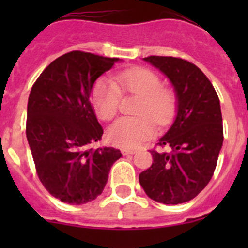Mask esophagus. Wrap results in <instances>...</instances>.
<instances>
[{
  "instance_id": "1",
  "label": "esophagus",
  "mask_w": 248,
  "mask_h": 248,
  "mask_svg": "<svg viewBox=\"0 0 248 248\" xmlns=\"http://www.w3.org/2000/svg\"><path fill=\"white\" fill-rule=\"evenodd\" d=\"M137 150L135 149H129V148H123L122 149V154L123 155H130V154H135Z\"/></svg>"
}]
</instances>
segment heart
<instances>
[{"instance_id":"1","label":"heart","mask_w":248,"mask_h":248,"mask_svg":"<svg viewBox=\"0 0 248 248\" xmlns=\"http://www.w3.org/2000/svg\"><path fill=\"white\" fill-rule=\"evenodd\" d=\"M120 91L139 95L135 108L137 117L118 119L109 128L108 137L114 145L135 148L155 134V123L165 125L172 119L176 108L175 95L170 89L161 87V79L148 68L137 67L114 76V80L102 78L92 91L94 110L103 120L115 117Z\"/></svg>"}]
</instances>
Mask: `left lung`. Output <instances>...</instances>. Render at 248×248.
<instances>
[{"mask_svg":"<svg viewBox=\"0 0 248 248\" xmlns=\"http://www.w3.org/2000/svg\"><path fill=\"white\" fill-rule=\"evenodd\" d=\"M144 61L171 82L176 117L157 143L171 153L151 150L154 161L139 183L154 201L177 205L198 196L214 175L223 141L220 100L209 78L185 59L150 56Z\"/></svg>","mask_w":248,"mask_h":248,"instance_id":"8db88e82","label":"left lung"}]
</instances>
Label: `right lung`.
I'll list each match as a JSON object with an SVG mask.
<instances>
[{
  "mask_svg": "<svg viewBox=\"0 0 248 248\" xmlns=\"http://www.w3.org/2000/svg\"><path fill=\"white\" fill-rule=\"evenodd\" d=\"M117 62L73 50L50 63L31 89L26 135L39 180L62 202L82 205L99 196L122 156L115 148H91L103 135L89 99L93 84Z\"/></svg>",
  "mask_w": 248,
  "mask_h": 248,
  "instance_id": "1",
  "label": "right lung"
}]
</instances>
